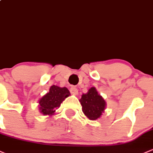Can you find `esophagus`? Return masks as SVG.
I'll return each instance as SVG.
<instances>
[{
  "instance_id": "esophagus-1",
  "label": "esophagus",
  "mask_w": 153,
  "mask_h": 153,
  "mask_svg": "<svg viewBox=\"0 0 153 153\" xmlns=\"http://www.w3.org/2000/svg\"><path fill=\"white\" fill-rule=\"evenodd\" d=\"M70 93L73 95H77L78 93V89L75 87H72L70 88Z\"/></svg>"
}]
</instances>
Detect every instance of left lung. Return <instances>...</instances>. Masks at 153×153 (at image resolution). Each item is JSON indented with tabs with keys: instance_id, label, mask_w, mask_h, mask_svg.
I'll list each match as a JSON object with an SVG mask.
<instances>
[{
	"instance_id": "1",
	"label": "left lung",
	"mask_w": 153,
	"mask_h": 153,
	"mask_svg": "<svg viewBox=\"0 0 153 153\" xmlns=\"http://www.w3.org/2000/svg\"><path fill=\"white\" fill-rule=\"evenodd\" d=\"M80 102L84 114L91 120H96L100 117L105 108V100L98 94L95 87H91L86 94H83Z\"/></svg>"
}]
</instances>
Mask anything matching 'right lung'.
<instances>
[{
	"label": "right lung",
	"mask_w": 153,
	"mask_h": 153,
	"mask_svg": "<svg viewBox=\"0 0 153 153\" xmlns=\"http://www.w3.org/2000/svg\"><path fill=\"white\" fill-rule=\"evenodd\" d=\"M70 93L66 87H60L53 85L50 87L49 92L39 100V111L44 115H52L57 108Z\"/></svg>",
	"instance_id": "1"
}]
</instances>
